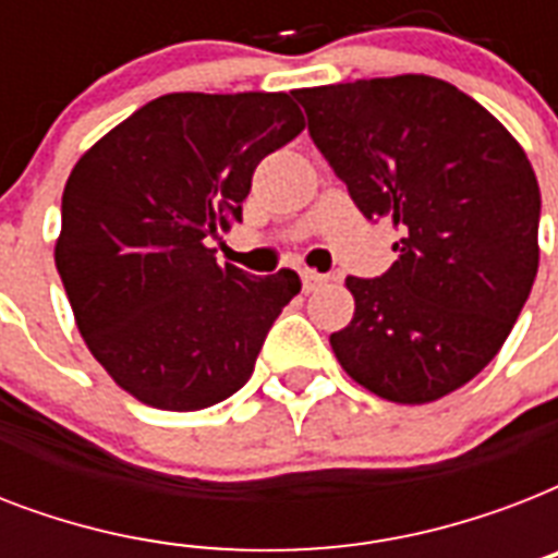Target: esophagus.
Returning a JSON list of instances; mask_svg holds the SVG:
<instances>
[{
	"instance_id": "1",
	"label": "esophagus",
	"mask_w": 558,
	"mask_h": 558,
	"mask_svg": "<svg viewBox=\"0 0 558 558\" xmlns=\"http://www.w3.org/2000/svg\"><path fill=\"white\" fill-rule=\"evenodd\" d=\"M301 283H304V292H313V289H318L327 283V275H322V271H313V269H304L301 271Z\"/></svg>"
}]
</instances>
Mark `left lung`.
I'll return each mask as SVG.
<instances>
[{"mask_svg": "<svg viewBox=\"0 0 558 558\" xmlns=\"http://www.w3.org/2000/svg\"><path fill=\"white\" fill-rule=\"evenodd\" d=\"M292 95L356 208L399 231L381 278H348L356 313L330 336L332 353L399 405L463 388L498 356L536 280L542 193L527 153L428 74Z\"/></svg>", "mask_w": 558, "mask_h": 558, "instance_id": "1", "label": "left lung"}]
</instances>
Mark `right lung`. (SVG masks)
I'll use <instances>...</instances> for the list:
<instances>
[{
  "instance_id": "add662e5",
  "label": "right lung",
  "mask_w": 558,
  "mask_h": 558,
  "mask_svg": "<svg viewBox=\"0 0 558 558\" xmlns=\"http://www.w3.org/2000/svg\"><path fill=\"white\" fill-rule=\"evenodd\" d=\"M301 130L287 92H173L74 165L57 271L92 356L144 405L199 411L236 393L301 292L292 269L254 278L208 248L243 219L254 168Z\"/></svg>"
}]
</instances>
